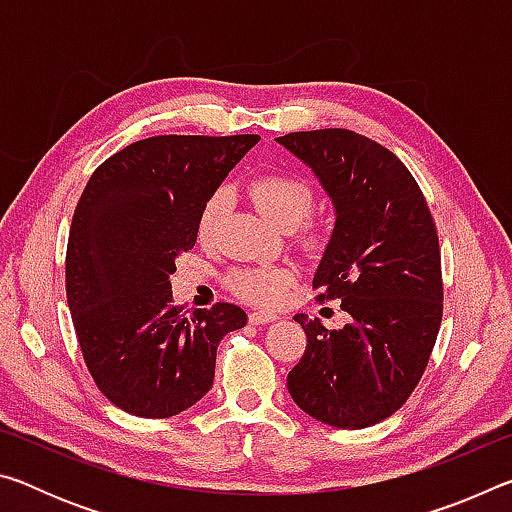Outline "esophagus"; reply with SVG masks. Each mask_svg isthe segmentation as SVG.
<instances>
[{
    "instance_id": "obj_1",
    "label": "esophagus",
    "mask_w": 512,
    "mask_h": 512,
    "mask_svg": "<svg viewBox=\"0 0 512 512\" xmlns=\"http://www.w3.org/2000/svg\"><path fill=\"white\" fill-rule=\"evenodd\" d=\"M250 323L253 325H266V323H273L280 316L275 314V311H250Z\"/></svg>"
}]
</instances>
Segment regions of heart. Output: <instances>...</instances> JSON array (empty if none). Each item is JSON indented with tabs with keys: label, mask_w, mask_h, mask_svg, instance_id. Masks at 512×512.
<instances>
[{
	"label": "heart",
	"mask_w": 512,
	"mask_h": 512,
	"mask_svg": "<svg viewBox=\"0 0 512 512\" xmlns=\"http://www.w3.org/2000/svg\"><path fill=\"white\" fill-rule=\"evenodd\" d=\"M250 198L257 205L268 221L275 223L277 228L289 230L296 228L307 219V214L314 207V189L305 178L296 173H264L250 183ZM230 192L225 187L214 189L205 198V203L198 212L196 230L201 239H212L219 232L223 216L228 212ZM323 225H302L300 228V244L307 248H318L325 241ZM296 280V271L291 266H255L244 268L232 275V289L241 298L255 305H275L287 289Z\"/></svg>",
	"instance_id": "obj_1"
}]
</instances>
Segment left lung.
I'll list each match as a JSON object with an SVG mask.
<instances>
[{"mask_svg": "<svg viewBox=\"0 0 512 512\" xmlns=\"http://www.w3.org/2000/svg\"><path fill=\"white\" fill-rule=\"evenodd\" d=\"M316 173L336 223L314 275L318 300H341L350 323L327 329L293 316L307 348L287 388L302 411L336 429L391 418L427 368L443 273L436 223L411 171L375 140L345 128L277 137Z\"/></svg>", "mask_w": 512, "mask_h": 512, "instance_id": "obj_1", "label": "left lung"}]
</instances>
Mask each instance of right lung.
<instances>
[{
  "label": "right lung",
  "instance_id": "1",
  "mask_svg": "<svg viewBox=\"0 0 512 512\" xmlns=\"http://www.w3.org/2000/svg\"><path fill=\"white\" fill-rule=\"evenodd\" d=\"M259 135H158L92 173L65 257L67 305L94 384L121 411L171 418L210 391L216 348L246 311L173 305L176 257L196 244L198 212Z\"/></svg>",
  "mask_w": 512,
  "mask_h": 512
}]
</instances>
